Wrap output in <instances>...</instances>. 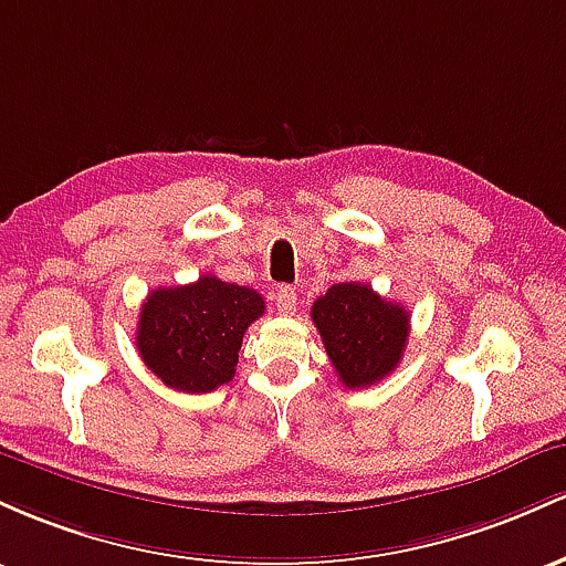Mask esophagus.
<instances>
[{
	"instance_id": "obj_1",
	"label": "esophagus",
	"mask_w": 566,
	"mask_h": 566,
	"mask_svg": "<svg viewBox=\"0 0 566 566\" xmlns=\"http://www.w3.org/2000/svg\"><path fill=\"white\" fill-rule=\"evenodd\" d=\"M296 291L291 285H277L275 289V304L283 315H291L296 310Z\"/></svg>"
}]
</instances>
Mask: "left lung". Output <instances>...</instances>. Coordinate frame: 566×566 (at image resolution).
<instances>
[{
  "label": "left lung",
  "instance_id": "8db88e82",
  "mask_svg": "<svg viewBox=\"0 0 566 566\" xmlns=\"http://www.w3.org/2000/svg\"><path fill=\"white\" fill-rule=\"evenodd\" d=\"M313 323L339 382L368 387L387 377L409 339V313L387 302L371 285L336 283L313 302Z\"/></svg>",
  "mask_w": 566,
  "mask_h": 566
}]
</instances>
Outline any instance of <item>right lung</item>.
<instances>
[{"mask_svg":"<svg viewBox=\"0 0 566 566\" xmlns=\"http://www.w3.org/2000/svg\"><path fill=\"white\" fill-rule=\"evenodd\" d=\"M262 313V294L216 275L157 289L142 304L138 355L174 390L211 392L234 377L245 328Z\"/></svg>","mask_w":566,"mask_h":566,"instance_id":"right-lung-1","label":"right lung"}]
</instances>
